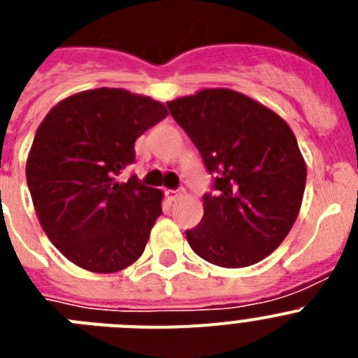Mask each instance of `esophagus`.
Returning <instances> with one entry per match:
<instances>
[{"label": "esophagus", "mask_w": 358, "mask_h": 358, "mask_svg": "<svg viewBox=\"0 0 358 358\" xmlns=\"http://www.w3.org/2000/svg\"><path fill=\"white\" fill-rule=\"evenodd\" d=\"M182 195H185V189H181V192H176V189H166V197H169L170 201H179V199H182Z\"/></svg>", "instance_id": "34e87169"}]
</instances>
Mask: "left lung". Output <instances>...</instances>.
Segmentation results:
<instances>
[{"label":"left lung","instance_id":"1","mask_svg":"<svg viewBox=\"0 0 358 358\" xmlns=\"http://www.w3.org/2000/svg\"><path fill=\"white\" fill-rule=\"evenodd\" d=\"M166 106L215 176L201 224L186 231L189 248L227 268L264 260L292 229L305 194L294 132L276 113L231 90H204Z\"/></svg>","mask_w":358,"mask_h":358}]
</instances>
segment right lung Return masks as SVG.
Masks as SVG:
<instances>
[{
	"label": "right lung",
	"mask_w": 358,
	"mask_h": 358,
	"mask_svg": "<svg viewBox=\"0 0 358 358\" xmlns=\"http://www.w3.org/2000/svg\"><path fill=\"white\" fill-rule=\"evenodd\" d=\"M164 116L152 98L100 87L57 103L37 129L27 163L31 201L44 233L78 267L116 273L143 255L163 194L116 176Z\"/></svg>",
	"instance_id": "add662e5"
}]
</instances>
